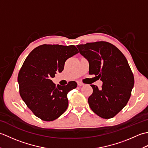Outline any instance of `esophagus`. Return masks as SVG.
I'll return each instance as SVG.
<instances>
[{"instance_id":"1","label":"esophagus","mask_w":148,"mask_h":148,"mask_svg":"<svg viewBox=\"0 0 148 148\" xmlns=\"http://www.w3.org/2000/svg\"><path fill=\"white\" fill-rule=\"evenodd\" d=\"M77 85L79 86H83L84 84L82 83H81V82H77Z\"/></svg>"}]
</instances>
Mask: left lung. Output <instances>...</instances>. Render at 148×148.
Returning a JSON list of instances; mask_svg holds the SVG:
<instances>
[{"label":"left lung","mask_w":148,"mask_h":148,"mask_svg":"<svg viewBox=\"0 0 148 148\" xmlns=\"http://www.w3.org/2000/svg\"><path fill=\"white\" fill-rule=\"evenodd\" d=\"M89 63V74L102 81L101 89L92 84L93 93L88 101L91 109L105 119L112 118L129 100L134 77L127 58L112 44L100 41L77 45Z\"/></svg>","instance_id":"obj_1"}]
</instances>
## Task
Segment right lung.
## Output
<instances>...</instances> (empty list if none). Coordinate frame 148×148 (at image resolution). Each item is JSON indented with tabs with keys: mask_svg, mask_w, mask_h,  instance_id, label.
<instances>
[{
	"mask_svg": "<svg viewBox=\"0 0 148 148\" xmlns=\"http://www.w3.org/2000/svg\"><path fill=\"white\" fill-rule=\"evenodd\" d=\"M79 53L74 45H43L30 53L18 74L20 94L37 117L51 121L67 109V93L77 83L70 81L57 86L51 79L64 70L65 61Z\"/></svg>",
	"mask_w": 148,
	"mask_h": 148,
	"instance_id": "obj_1",
	"label": "right lung"
}]
</instances>
